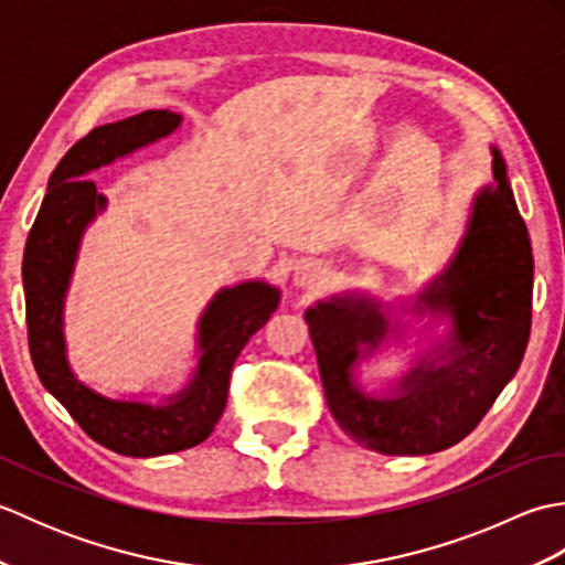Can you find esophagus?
Returning <instances> with one entry per match:
<instances>
[{"label": "esophagus", "mask_w": 565, "mask_h": 565, "mask_svg": "<svg viewBox=\"0 0 565 565\" xmlns=\"http://www.w3.org/2000/svg\"><path fill=\"white\" fill-rule=\"evenodd\" d=\"M322 279V269L316 262H301L294 267V284L301 289H316Z\"/></svg>", "instance_id": "obj_1"}]
</instances>
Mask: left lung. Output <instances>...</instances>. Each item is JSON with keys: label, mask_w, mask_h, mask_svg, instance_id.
I'll return each mask as SVG.
<instances>
[{"label": "left lung", "mask_w": 565, "mask_h": 565, "mask_svg": "<svg viewBox=\"0 0 565 565\" xmlns=\"http://www.w3.org/2000/svg\"><path fill=\"white\" fill-rule=\"evenodd\" d=\"M493 152V184L473 196L451 262L403 313L449 318L451 332L383 395L356 386L354 369L388 338H401L381 301L332 296L306 310L322 391L332 417L362 447L415 456L471 435L518 374L530 342L534 257L514 203L508 167Z\"/></svg>", "instance_id": "1"}]
</instances>
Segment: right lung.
Listing matches in <instances>:
<instances>
[{
    "instance_id": "add662e5",
    "label": "right lung",
    "mask_w": 565,
    "mask_h": 565,
    "mask_svg": "<svg viewBox=\"0 0 565 565\" xmlns=\"http://www.w3.org/2000/svg\"><path fill=\"white\" fill-rule=\"evenodd\" d=\"M182 116L142 111L94 128L57 162L23 249L29 350L41 383L63 403L87 435L124 456H162L196 447L218 423L237 354L279 306L267 281L227 286L211 298L199 320V364L189 386L164 403L118 401L72 374L65 350L63 310L87 225L106 209V196L87 179L116 158L174 134Z\"/></svg>"
}]
</instances>
